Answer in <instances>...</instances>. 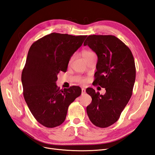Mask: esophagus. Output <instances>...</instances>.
I'll return each instance as SVG.
<instances>
[{"mask_svg": "<svg viewBox=\"0 0 155 155\" xmlns=\"http://www.w3.org/2000/svg\"><path fill=\"white\" fill-rule=\"evenodd\" d=\"M85 92H86V90L84 88H82V94H84Z\"/></svg>", "mask_w": 155, "mask_h": 155, "instance_id": "34e87169", "label": "esophagus"}]
</instances>
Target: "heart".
<instances>
[{
  "label": "heart",
  "mask_w": 155,
  "mask_h": 155,
  "mask_svg": "<svg viewBox=\"0 0 155 155\" xmlns=\"http://www.w3.org/2000/svg\"><path fill=\"white\" fill-rule=\"evenodd\" d=\"M82 55L83 58H84V59H86V58H89V57H90V56H92V55H95V54L93 52V51H92L84 50V51H83L82 52ZM74 55H72V56H71V57L70 58L69 60V64H70V63H71V62L73 61V60L74 59ZM86 79H82V80H81V82H82V83L86 82Z\"/></svg>",
  "instance_id": "heart-1"
}]
</instances>
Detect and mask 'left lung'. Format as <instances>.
Here are the masks:
<instances>
[{
  "instance_id": "8db88e82",
  "label": "left lung",
  "mask_w": 155,
  "mask_h": 155,
  "mask_svg": "<svg viewBox=\"0 0 155 155\" xmlns=\"http://www.w3.org/2000/svg\"><path fill=\"white\" fill-rule=\"evenodd\" d=\"M97 55L94 84L105 88L101 95L92 88L86 92L92 97L86 112L90 121L100 128L115 123L132 95L136 66L132 51L113 35H89L84 42Z\"/></svg>"
}]
</instances>
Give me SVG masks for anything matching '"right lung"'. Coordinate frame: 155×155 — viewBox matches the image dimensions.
Segmentation results:
<instances>
[{
  "label": "right lung",
  "instance_id": "right-lung-1",
  "mask_svg": "<svg viewBox=\"0 0 155 155\" xmlns=\"http://www.w3.org/2000/svg\"><path fill=\"white\" fill-rule=\"evenodd\" d=\"M86 35L52 33L31 46L21 74L23 97L35 119L47 128L65 121L69 105L81 96L79 86L60 90L58 74L66 72L69 60Z\"/></svg>",
  "mask_w": 155,
  "mask_h": 155
}]
</instances>
